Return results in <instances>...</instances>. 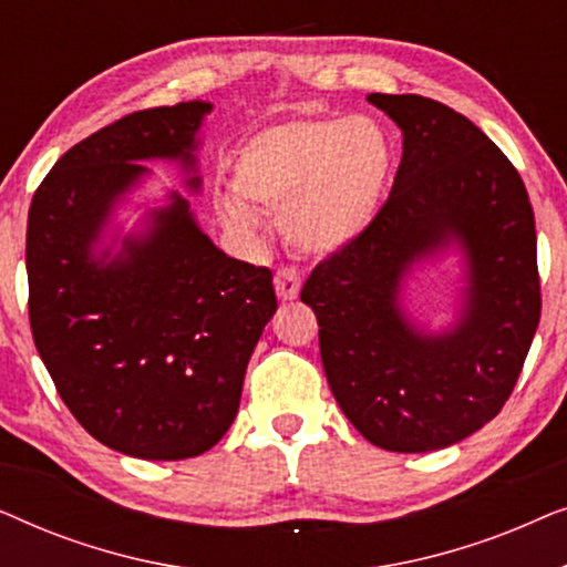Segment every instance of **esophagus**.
Here are the masks:
<instances>
[{"label":"esophagus","mask_w":567,"mask_h":567,"mask_svg":"<svg viewBox=\"0 0 567 567\" xmlns=\"http://www.w3.org/2000/svg\"><path fill=\"white\" fill-rule=\"evenodd\" d=\"M274 286H276V293L281 301H293L299 297L301 291V278L293 268H281L278 274L274 276Z\"/></svg>","instance_id":"esophagus-1"}]
</instances>
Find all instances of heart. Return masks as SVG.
I'll return each mask as SVG.
<instances>
[{"label":"heart","instance_id":"b5f03b06","mask_svg":"<svg viewBox=\"0 0 567 567\" xmlns=\"http://www.w3.org/2000/svg\"><path fill=\"white\" fill-rule=\"evenodd\" d=\"M392 142L369 115H317L258 131L237 152L231 185L221 198L229 227L255 231L262 208L284 214V235L309 258L343 252L382 212L392 181Z\"/></svg>","mask_w":567,"mask_h":567}]
</instances>
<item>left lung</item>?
Returning a JSON list of instances; mask_svg holds the SVG:
<instances>
[{
  "instance_id": "8db88e82",
  "label": "left lung",
  "mask_w": 567,
  "mask_h": 567,
  "mask_svg": "<svg viewBox=\"0 0 567 567\" xmlns=\"http://www.w3.org/2000/svg\"><path fill=\"white\" fill-rule=\"evenodd\" d=\"M367 100L402 131L398 175L367 235L312 270L301 301L355 431L386 452H436L493 421L522 374L539 324L534 212L506 154L464 115L421 95ZM446 259L453 320L433 326L409 286Z\"/></svg>"
}]
</instances>
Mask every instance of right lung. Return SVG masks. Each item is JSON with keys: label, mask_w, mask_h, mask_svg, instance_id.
Instances as JSON below:
<instances>
[{"label": "right lung", "mask_w": 567, "mask_h": 567, "mask_svg": "<svg viewBox=\"0 0 567 567\" xmlns=\"http://www.w3.org/2000/svg\"><path fill=\"white\" fill-rule=\"evenodd\" d=\"M206 100L131 113L61 157L28 214L30 328L61 400L100 444L152 462L212 449L276 315L268 268L229 258L167 162L200 193Z\"/></svg>", "instance_id": "add662e5"}]
</instances>
